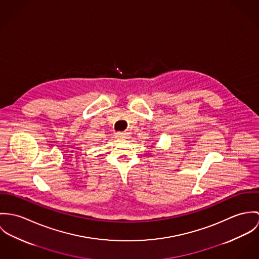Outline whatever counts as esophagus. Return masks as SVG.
I'll return each instance as SVG.
<instances>
[{"instance_id": "obj_1", "label": "esophagus", "mask_w": 259, "mask_h": 259, "mask_svg": "<svg viewBox=\"0 0 259 259\" xmlns=\"http://www.w3.org/2000/svg\"><path fill=\"white\" fill-rule=\"evenodd\" d=\"M115 137L118 139H127L129 137V135L126 132H118V133H116Z\"/></svg>"}]
</instances>
